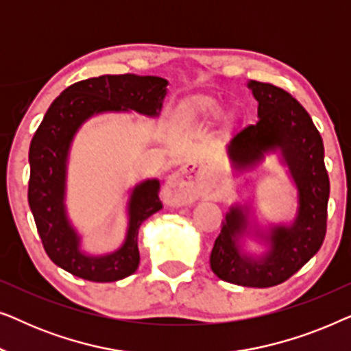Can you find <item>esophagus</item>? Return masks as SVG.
<instances>
[{"label": "esophagus", "instance_id": "1", "mask_svg": "<svg viewBox=\"0 0 351 351\" xmlns=\"http://www.w3.org/2000/svg\"><path fill=\"white\" fill-rule=\"evenodd\" d=\"M195 171V166H184L176 174H172L166 182L165 186V198L171 204H185L193 201L199 193L198 184L191 176Z\"/></svg>", "mask_w": 351, "mask_h": 351}]
</instances>
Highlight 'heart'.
Returning a JSON list of instances; mask_svg holds the SVG:
<instances>
[{"mask_svg":"<svg viewBox=\"0 0 351 351\" xmlns=\"http://www.w3.org/2000/svg\"><path fill=\"white\" fill-rule=\"evenodd\" d=\"M223 110L217 102L214 100H206V102H201L199 105H196L193 110V114L196 118H203L208 119V121H214V119H219L222 117Z\"/></svg>","mask_w":351,"mask_h":351,"instance_id":"b5f03b06","label":"heart"}]
</instances>
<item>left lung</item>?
I'll return each instance as SVG.
<instances>
[{"label":"left lung","mask_w":351,"mask_h":351,"mask_svg":"<svg viewBox=\"0 0 351 351\" xmlns=\"http://www.w3.org/2000/svg\"><path fill=\"white\" fill-rule=\"evenodd\" d=\"M258 102L256 124L239 129L228 145V156L238 171L251 169L267 153L280 152L297 189V215L291 225H273L256 233L268 246L262 256L244 251L249 208L232 206L210 252V268L220 280L246 287L281 285L300 270L326 237L329 177L324 145L306 110L285 89L249 81Z\"/></svg>","instance_id":"1"}]
</instances>
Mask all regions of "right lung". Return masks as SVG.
Instances as JSON below:
<instances>
[{
    "mask_svg": "<svg viewBox=\"0 0 351 351\" xmlns=\"http://www.w3.org/2000/svg\"><path fill=\"white\" fill-rule=\"evenodd\" d=\"M167 80L160 76L104 75L71 84L43 118L30 143L28 204L45 251L52 262L71 275L95 282L123 280L137 270L138 228L162 208L160 180L136 185L128 201V232L121 247L107 256H90L81 249V237L65 209L69 152L78 129L105 112H134L158 117L166 97Z\"/></svg>",
    "mask_w": 351,
    "mask_h": 351,
    "instance_id": "right-lung-1",
    "label": "right lung"
}]
</instances>
